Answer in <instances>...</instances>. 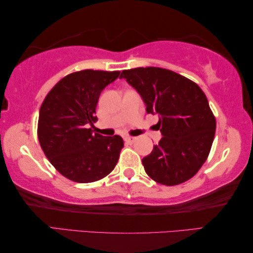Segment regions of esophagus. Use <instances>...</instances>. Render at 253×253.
I'll list each match as a JSON object with an SVG mask.
<instances>
[{"label":"esophagus","mask_w":253,"mask_h":253,"mask_svg":"<svg viewBox=\"0 0 253 253\" xmlns=\"http://www.w3.org/2000/svg\"><path fill=\"white\" fill-rule=\"evenodd\" d=\"M124 141L131 144L135 141V138H133V136H126V138H124Z\"/></svg>","instance_id":"esophagus-1"}]
</instances>
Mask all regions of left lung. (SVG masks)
<instances>
[{
    "instance_id": "left-lung-1",
    "label": "left lung",
    "mask_w": 253,
    "mask_h": 253,
    "mask_svg": "<svg viewBox=\"0 0 253 253\" xmlns=\"http://www.w3.org/2000/svg\"><path fill=\"white\" fill-rule=\"evenodd\" d=\"M126 78L138 90L163 138L142 159L147 175L157 183H185L200 170L210 155L216 120L206 95L196 83L159 67L126 69Z\"/></svg>"
}]
</instances>
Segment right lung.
Instances as JSON below:
<instances>
[{
	"mask_svg": "<svg viewBox=\"0 0 253 253\" xmlns=\"http://www.w3.org/2000/svg\"><path fill=\"white\" fill-rule=\"evenodd\" d=\"M120 72L85 69L65 76L44 97L38 139L45 157L61 175L76 183L97 181L113 170L123 148L120 135L93 133L101 92Z\"/></svg>",
	"mask_w": 253,
	"mask_h": 253,
	"instance_id": "add662e5",
	"label": "right lung"
}]
</instances>
